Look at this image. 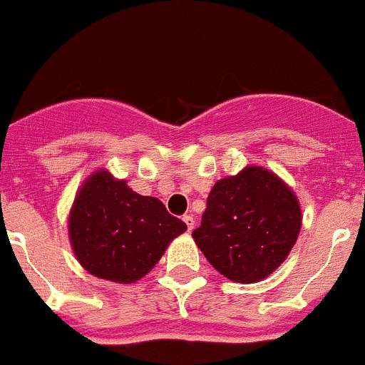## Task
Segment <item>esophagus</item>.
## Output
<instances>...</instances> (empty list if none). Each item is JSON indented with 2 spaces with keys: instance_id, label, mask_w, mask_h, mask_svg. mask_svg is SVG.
<instances>
[{
  "instance_id": "1",
  "label": "esophagus",
  "mask_w": 365,
  "mask_h": 365,
  "mask_svg": "<svg viewBox=\"0 0 365 365\" xmlns=\"http://www.w3.org/2000/svg\"><path fill=\"white\" fill-rule=\"evenodd\" d=\"M182 221L186 222V227H188V232H192L193 227H195V219H193V215L186 214L185 217H182Z\"/></svg>"
}]
</instances>
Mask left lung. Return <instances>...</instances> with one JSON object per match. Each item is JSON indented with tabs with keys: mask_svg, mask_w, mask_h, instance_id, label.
<instances>
[{
	"mask_svg": "<svg viewBox=\"0 0 365 365\" xmlns=\"http://www.w3.org/2000/svg\"><path fill=\"white\" fill-rule=\"evenodd\" d=\"M299 202L282 179L248 166L215 182L193 240L215 270L237 283L267 278L298 240Z\"/></svg>",
	"mask_w": 365,
	"mask_h": 365,
	"instance_id": "8db88e82",
	"label": "left lung"
}]
</instances>
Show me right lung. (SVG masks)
I'll return each instance as SVG.
<instances>
[{
  "label": "right lung",
  "instance_id": "right-lung-1",
  "mask_svg": "<svg viewBox=\"0 0 365 365\" xmlns=\"http://www.w3.org/2000/svg\"><path fill=\"white\" fill-rule=\"evenodd\" d=\"M185 230V222L159 199L138 195L108 172L83 182L69 215L71 245L80 265L117 283L143 278Z\"/></svg>",
  "mask_w": 365,
  "mask_h": 365
}]
</instances>
